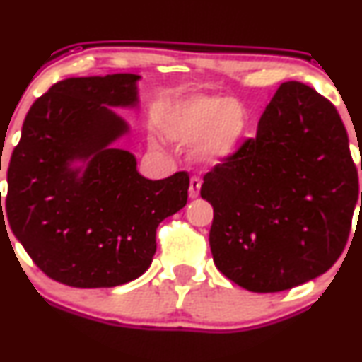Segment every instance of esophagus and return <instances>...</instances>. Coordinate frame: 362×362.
Masks as SVG:
<instances>
[{
	"label": "esophagus",
	"instance_id": "34e87169",
	"mask_svg": "<svg viewBox=\"0 0 362 362\" xmlns=\"http://www.w3.org/2000/svg\"><path fill=\"white\" fill-rule=\"evenodd\" d=\"M200 185H202V182H200V178H197V177L190 178V185H189V197H190V199H197V197H199V194H200Z\"/></svg>",
	"mask_w": 362,
	"mask_h": 362
}]
</instances>
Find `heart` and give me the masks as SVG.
<instances>
[{
  "label": "heart",
  "instance_id": "obj_1",
  "mask_svg": "<svg viewBox=\"0 0 362 362\" xmlns=\"http://www.w3.org/2000/svg\"><path fill=\"white\" fill-rule=\"evenodd\" d=\"M163 129L180 145L199 141L197 160L217 165L239 151L250 132V111L241 101L226 95H192L170 110Z\"/></svg>",
  "mask_w": 362,
  "mask_h": 362
}]
</instances>
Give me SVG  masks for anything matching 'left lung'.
I'll use <instances>...</instances> for the list:
<instances>
[{"mask_svg":"<svg viewBox=\"0 0 362 362\" xmlns=\"http://www.w3.org/2000/svg\"><path fill=\"white\" fill-rule=\"evenodd\" d=\"M200 195L214 207L212 258L236 285L272 293L327 272L346 247L359 199L334 104L302 82H283L256 138L206 173Z\"/></svg>","mask_w":362,"mask_h":362,"instance_id":"8db88e82","label":"left lung"}]
</instances>
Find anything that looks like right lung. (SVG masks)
Instances as JSON below:
<instances>
[{
  "mask_svg": "<svg viewBox=\"0 0 362 362\" xmlns=\"http://www.w3.org/2000/svg\"><path fill=\"white\" fill-rule=\"evenodd\" d=\"M138 81L111 74L57 82L32 104L11 153L8 223L33 263L64 285L110 288L141 276L158 224L187 204V172L148 180L133 153L111 146L129 128L110 106H136ZM77 159L86 169L71 168Z\"/></svg>",
  "mask_w": 362,
  "mask_h": 362,
  "instance_id": "right-lung-1",
  "label": "right lung"
}]
</instances>
